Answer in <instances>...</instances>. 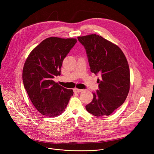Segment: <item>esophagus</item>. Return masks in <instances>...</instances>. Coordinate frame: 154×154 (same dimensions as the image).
<instances>
[{
    "label": "esophagus",
    "instance_id": "34e87169",
    "mask_svg": "<svg viewBox=\"0 0 154 154\" xmlns=\"http://www.w3.org/2000/svg\"><path fill=\"white\" fill-rule=\"evenodd\" d=\"M82 91H83L82 89H79V88H75L74 89V92L75 93H79V92H81Z\"/></svg>",
    "mask_w": 154,
    "mask_h": 154
}]
</instances>
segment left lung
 Returning <instances> with one entry per match:
<instances>
[{"label": "left lung", "instance_id": "obj_1", "mask_svg": "<svg viewBox=\"0 0 154 154\" xmlns=\"http://www.w3.org/2000/svg\"><path fill=\"white\" fill-rule=\"evenodd\" d=\"M85 47L91 71L101 75L99 90L85 106L90 114L106 117L124 103L131 87L130 69L125 56L116 44L100 35L90 34L77 37Z\"/></svg>", "mask_w": 154, "mask_h": 154}]
</instances>
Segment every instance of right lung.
Listing matches in <instances>:
<instances>
[{
  "label": "right lung",
  "instance_id": "add662e5",
  "mask_svg": "<svg viewBox=\"0 0 154 154\" xmlns=\"http://www.w3.org/2000/svg\"><path fill=\"white\" fill-rule=\"evenodd\" d=\"M76 38L51 37L32 50L24 63L22 80L29 98L42 115L55 117L66 108L72 89L53 80L60 75L62 62L77 42Z\"/></svg>",
  "mask_w": 154,
  "mask_h": 154
}]
</instances>
